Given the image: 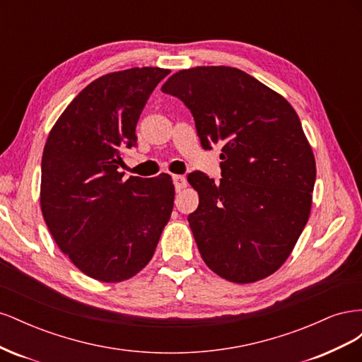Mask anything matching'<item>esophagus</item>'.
Here are the masks:
<instances>
[{
    "label": "esophagus",
    "instance_id": "esophagus-1",
    "mask_svg": "<svg viewBox=\"0 0 362 362\" xmlns=\"http://www.w3.org/2000/svg\"><path fill=\"white\" fill-rule=\"evenodd\" d=\"M172 180H173V185H175V189H177V192L182 190L185 185H187V180H185V177H182V175H173Z\"/></svg>",
    "mask_w": 362,
    "mask_h": 362
}]
</instances>
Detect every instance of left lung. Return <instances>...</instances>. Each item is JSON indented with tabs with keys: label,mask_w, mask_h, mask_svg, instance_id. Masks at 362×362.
I'll return each instance as SVG.
<instances>
[{
	"label": "left lung",
	"mask_w": 362,
	"mask_h": 362,
	"mask_svg": "<svg viewBox=\"0 0 362 362\" xmlns=\"http://www.w3.org/2000/svg\"><path fill=\"white\" fill-rule=\"evenodd\" d=\"M161 92L189 108L204 149L222 144V180L189 175L199 206L189 216L205 264L231 282L272 275L308 222L315 160L286 98L229 66L173 74Z\"/></svg>",
	"instance_id": "1"
}]
</instances>
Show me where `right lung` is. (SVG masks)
I'll return each mask as SVG.
<instances>
[{
  "instance_id": "add662e5",
  "label": "right lung",
  "mask_w": 362,
  "mask_h": 362,
  "mask_svg": "<svg viewBox=\"0 0 362 362\" xmlns=\"http://www.w3.org/2000/svg\"><path fill=\"white\" fill-rule=\"evenodd\" d=\"M169 69L131 68L100 76L74 98L42 156L40 206L52 238L84 275L103 282L134 276L154 255L170 218V175L124 180L122 151Z\"/></svg>"
}]
</instances>
